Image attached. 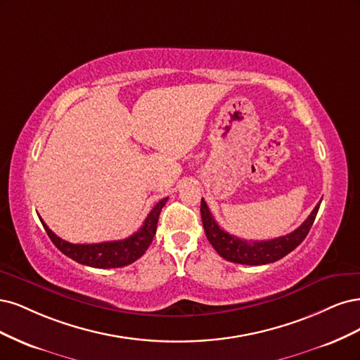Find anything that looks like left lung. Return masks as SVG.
Masks as SVG:
<instances>
[{
  "instance_id": "1",
  "label": "left lung",
  "mask_w": 360,
  "mask_h": 360,
  "mask_svg": "<svg viewBox=\"0 0 360 360\" xmlns=\"http://www.w3.org/2000/svg\"><path fill=\"white\" fill-rule=\"evenodd\" d=\"M320 203L321 202H319V205L312 210L309 217L295 231H292V233L269 240L248 242L227 233V231H224L217 224L210 207H207L203 199L200 205V214L206 238L211 242V245L215 248L219 256L231 263L257 266L280 260L284 256H287L288 252H292L297 245H300L302 240L307 238L312 223H314Z\"/></svg>"
}]
</instances>
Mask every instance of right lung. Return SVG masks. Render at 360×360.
Masks as SVG:
<instances>
[{
	"mask_svg": "<svg viewBox=\"0 0 360 360\" xmlns=\"http://www.w3.org/2000/svg\"><path fill=\"white\" fill-rule=\"evenodd\" d=\"M169 197L161 199L150 211L143 221V226L139 229L134 235L121 240L112 242H100V243H70L60 236H56L53 231L46 226V223L40 218V221L46 230V233L53 242V245L60 250L67 257L73 259L80 264L91 266V268L98 269H112L122 268V266L136 262L142 257L148 247L153 242L158 217L163 206L166 205Z\"/></svg>",
	"mask_w": 360,
	"mask_h": 360,
	"instance_id": "right-lung-1",
	"label": "right lung"
}]
</instances>
